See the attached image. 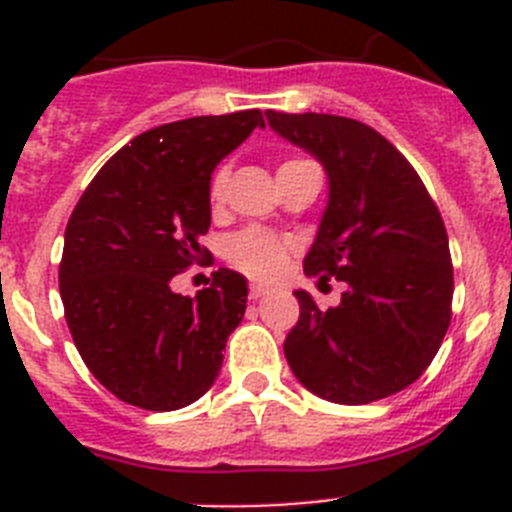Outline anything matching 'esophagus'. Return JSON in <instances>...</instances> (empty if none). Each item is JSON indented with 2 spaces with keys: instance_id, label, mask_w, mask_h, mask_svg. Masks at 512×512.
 Instances as JSON below:
<instances>
[{
  "instance_id": "1",
  "label": "esophagus",
  "mask_w": 512,
  "mask_h": 512,
  "mask_svg": "<svg viewBox=\"0 0 512 512\" xmlns=\"http://www.w3.org/2000/svg\"><path fill=\"white\" fill-rule=\"evenodd\" d=\"M266 295H269V287H266V284H259V282L251 284V300H261V297Z\"/></svg>"
}]
</instances>
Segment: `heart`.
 <instances>
[{
	"label": "heart",
	"mask_w": 512,
	"mask_h": 512,
	"mask_svg": "<svg viewBox=\"0 0 512 512\" xmlns=\"http://www.w3.org/2000/svg\"><path fill=\"white\" fill-rule=\"evenodd\" d=\"M305 158H292L279 166V171L287 169L292 164H300ZM225 187H228V166H217L215 174L210 179V202L220 205L225 197ZM292 251V241L274 235L264 228H246L241 233L230 235L225 241V261L233 269L243 271L248 277L256 279H271L277 277L282 266L287 264V256Z\"/></svg>",
	"instance_id": "b5f03b06"
}]
</instances>
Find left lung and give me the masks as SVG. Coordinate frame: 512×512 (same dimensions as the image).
I'll return each instance as SVG.
<instances>
[{
	"mask_svg": "<svg viewBox=\"0 0 512 512\" xmlns=\"http://www.w3.org/2000/svg\"><path fill=\"white\" fill-rule=\"evenodd\" d=\"M266 120L328 171L305 274L346 284L328 310L297 289L300 320L284 356L323 400L366 405L395 395L428 369L451 323L454 266L441 212L408 158L364 122L274 110Z\"/></svg>",
	"mask_w": 512,
	"mask_h": 512,
	"instance_id": "obj_1",
	"label": "left lung"
}]
</instances>
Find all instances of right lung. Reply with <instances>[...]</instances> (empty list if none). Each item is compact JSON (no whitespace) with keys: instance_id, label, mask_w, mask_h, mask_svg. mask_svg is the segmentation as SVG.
Returning <instances> with one entry per match:
<instances>
[{"instance_id":"1","label":"right lung","mask_w":512,"mask_h":512,"mask_svg":"<svg viewBox=\"0 0 512 512\" xmlns=\"http://www.w3.org/2000/svg\"><path fill=\"white\" fill-rule=\"evenodd\" d=\"M253 128H264L261 110L146 130L76 202L58 266L63 315L87 369L117 400L169 413L215 382L246 312V279L217 269L197 297L169 284L207 256L210 174Z\"/></svg>"}]
</instances>
